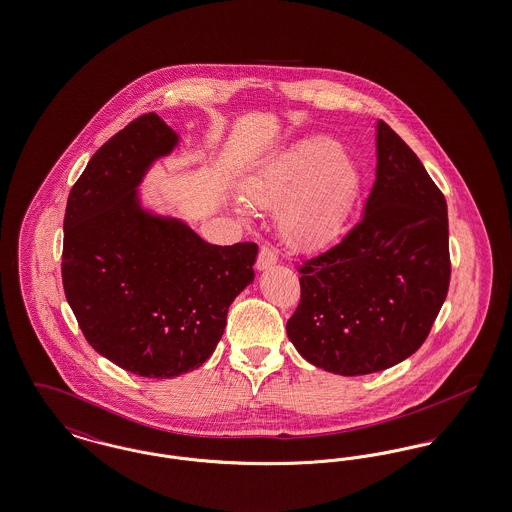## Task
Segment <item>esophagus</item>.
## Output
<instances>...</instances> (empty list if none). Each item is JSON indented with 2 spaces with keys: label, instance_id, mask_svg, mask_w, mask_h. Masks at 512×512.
<instances>
[{
  "label": "esophagus",
  "instance_id": "obj_1",
  "mask_svg": "<svg viewBox=\"0 0 512 512\" xmlns=\"http://www.w3.org/2000/svg\"><path fill=\"white\" fill-rule=\"evenodd\" d=\"M276 261H278L276 251H274L270 245H263L261 251H259V257H257V268H259V270H265V268L276 265Z\"/></svg>",
  "mask_w": 512,
  "mask_h": 512
}]
</instances>
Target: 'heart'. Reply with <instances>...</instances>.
<instances>
[{"label": "heart", "instance_id": "b5f03b06", "mask_svg": "<svg viewBox=\"0 0 512 512\" xmlns=\"http://www.w3.org/2000/svg\"><path fill=\"white\" fill-rule=\"evenodd\" d=\"M359 190L353 161L330 140L313 138L290 147L245 182L257 205H276L288 242L299 247L328 244L349 217Z\"/></svg>", "mask_w": 512, "mask_h": 512}]
</instances>
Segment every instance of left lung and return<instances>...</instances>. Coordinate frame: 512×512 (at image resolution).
<instances>
[{
  "instance_id": "8db88e82",
  "label": "left lung",
  "mask_w": 512,
  "mask_h": 512,
  "mask_svg": "<svg viewBox=\"0 0 512 512\" xmlns=\"http://www.w3.org/2000/svg\"><path fill=\"white\" fill-rule=\"evenodd\" d=\"M376 180L340 244L299 265L288 338L341 376L386 370L428 338L451 278L447 203L390 126L376 124Z\"/></svg>"
}]
</instances>
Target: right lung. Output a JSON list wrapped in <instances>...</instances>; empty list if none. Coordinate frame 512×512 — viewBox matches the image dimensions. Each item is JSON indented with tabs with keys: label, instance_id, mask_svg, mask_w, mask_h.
Wrapping results in <instances>:
<instances>
[{
	"label": "right lung",
	"instance_id": "obj_1",
	"mask_svg": "<svg viewBox=\"0 0 512 512\" xmlns=\"http://www.w3.org/2000/svg\"><path fill=\"white\" fill-rule=\"evenodd\" d=\"M176 144L155 113L126 124L76 180L63 222V288L84 338L144 378L203 365L255 278L257 244H207L182 220L142 207L147 169Z\"/></svg>",
	"mask_w": 512,
	"mask_h": 512
}]
</instances>
